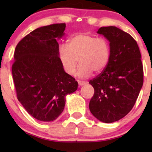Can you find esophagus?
Returning <instances> with one entry per match:
<instances>
[{
	"label": "esophagus",
	"mask_w": 152,
	"mask_h": 152,
	"mask_svg": "<svg viewBox=\"0 0 152 152\" xmlns=\"http://www.w3.org/2000/svg\"><path fill=\"white\" fill-rule=\"evenodd\" d=\"M78 86H84L86 84V83L83 81H78Z\"/></svg>",
	"instance_id": "34e87169"
}]
</instances>
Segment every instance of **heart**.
Instances as JSON below:
<instances>
[{
	"label": "heart",
	"instance_id": "1",
	"mask_svg": "<svg viewBox=\"0 0 152 152\" xmlns=\"http://www.w3.org/2000/svg\"><path fill=\"white\" fill-rule=\"evenodd\" d=\"M58 56L63 69L69 76H73L80 65L76 75L87 78L93 71L99 73L107 66L110 57V45L104 38H97L88 33L75 35L68 44L59 46Z\"/></svg>",
	"mask_w": 152,
	"mask_h": 152
}]
</instances>
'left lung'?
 I'll return each instance as SVG.
<instances>
[{
	"instance_id": "obj_1",
	"label": "left lung",
	"mask_w": 152,
	"mask_h": 152,
	"mask_svg": "<svg viewBox=\"0 0 152 152\" xmlns=\"http://www.w3.org/2000/svg\"><path fill=\"white\" fill-rule=\"evenodd\" d=\"M110 45V57L105 69L89 83L94 94L89 102L91 114L99 121H118L132 109L144 82L142 56L137 41L115 26L97 31Z\"/></svg>"
}]
</instances>
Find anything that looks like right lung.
Masks as SVG:
<instances>
[{"label": "right lung", "mask_w": 152, "mask_h": 152, "mask_svg": "<svg viewBox=\"0 0 152 152\" xmlns=\"http://www.w3.org/2000/svg\"><path fill=\"white\" fill-rule=\"evenodd\" d=\"M66 24L56 23L33 31L19 41L12 74L17 98L31 116L53 121L64 111L66 96L77 90L78 82L63 69L57 39Z\"/></svg>", "instance_id": "add662e5"}]
</instances>
